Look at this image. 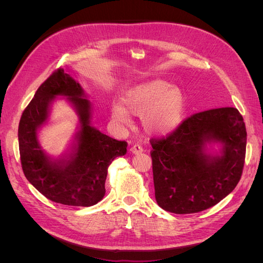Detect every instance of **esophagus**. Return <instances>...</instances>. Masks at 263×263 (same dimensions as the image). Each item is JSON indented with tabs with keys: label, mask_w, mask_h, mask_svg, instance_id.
I'll return each instance as SVG.
<instances>
[{
	"label": "esophagus",
	"mask_w": 263,
	"mask_h": 263,
	"mask_svg": "<svg viewBox=\"0 0 263 263\" xmlns=\"http://www.w3.org/2000/svg\"><path fill=\"white\" fill-rule=\"evenodd\" d=\"M142 150H144V148H142L140 145H138V144H135L134 146H132L130 147V149H129V151L132 154H139V153H142Z\"/></svg>",
	"instance_id": "1"
}]
</instances>
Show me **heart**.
<instances>
[{
    "mask_svg": "<svg viewBox=\"0 0 263 263\" xmlns=\"http://www.w3.org/2000/svg\"><path fill=\"white\" fill-rule=\"evenodd\" d=\"M119 103L112 105V116L123 126H132V113L141 115L145 128L153 134H168L181 125L186 112V101L180 90L164 80H151L127 91Z\"/></svg>",
    "mask_w": 263,
    "mask_h": 263,
    "instance_id": "1",
    "label": "heart"
}]
</instances>
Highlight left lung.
Instances as JSON below:
<instances>
[{"mask_svg":"<svg viewBox=\"0 0 263 263\" xmlns=\"http://www.w3.org/2000/svg\"><path fill=\"white\" fill-rule=\"evenodd\" d=\"M212 142L223 145L220 156L205 154V144ZM150 144L156 201L166 212L208 210L233 192L241 178L247 132L235 107L195 113Z\"/></svg>","mask_w":263,"mask_h":263,"instance_id":"left-lung-1","label":"left lung"}]
</instances>
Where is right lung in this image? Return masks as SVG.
<instances>
[{
  "mask_svg": "<svg viewBox=\"0 0 263 263\" xmlns=\"http://www.w3.org/2000/svg\"><path fill=\"white\" fill-rule=\"evenodd\" d=\"M63 95L73 103L81 121L75 150L51 162L39 146L36 130L45 122L51 101ZM21 163L26 179L48 200L70 206H92L105 195L109 164L124 156L127 142L110 138L91 126V103L81 85L59 68L38 87L18 125Z\"/></svg>",
  "mask_w": 263,
  "mask_h": 263,
  "instance_id": "right-lung-1",
  "label": "right lung"
}]
</instances>
